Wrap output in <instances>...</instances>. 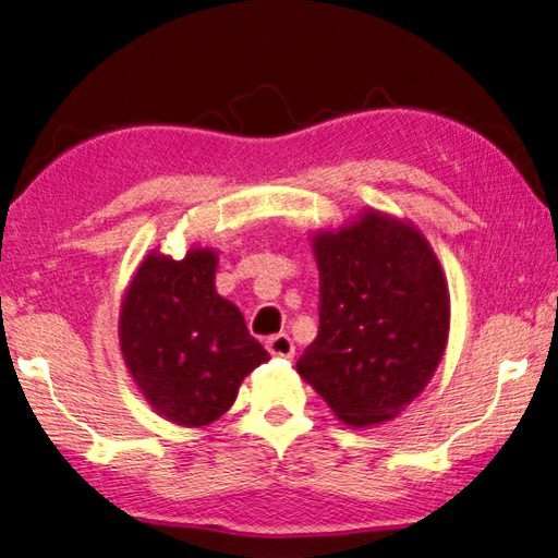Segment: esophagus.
Masks as SVG:
<instances>
[{
	"instance_id": "1",
	"label": "esophagus",
	"mask_w": 558,
	"mask_h": 558,
	"mask_svg": "<svg viewBox=\"0 0 558 558\" xmlns=\"http://www.w3.org/2000/svg\"><path fill=\"white\" fill-rule=\"evenodd\" d=\"M266 347H268V352H270L272 356L290 359L292 354H295V344H292V339H290L286 332H280V335H272V337H268Z\"/></svg>"
}]
</instances>
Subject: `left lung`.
<instances>
[{
    "label": "left lung",
    "mask_w": 558,
    "mask_h": 558,
    "mask_svg": "<svg viewBox=\"0 0 558 558\" xmlns=\"http://www.w3.org/2000/svg\"><path fill=\"white\" fill-rule=\"evenodd\" d=\"M319 329L298 359L349 426L399 415L430 381L450 325L448 286L428 241L379 211L315 239Z\"/></svg>",
    "instance_id": "1"
}]
</instances>
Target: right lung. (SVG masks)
Instances as JSON below:
<instances>
[{
    "mask_svg": "<svg viewBox=\"0 0 558 558\" xmlns=\"http://www.w3.org/2000/svg\"><path fill=\"white\" fill-rule=\"evenodd\" d=\"M214 276V251H189L184 260L153 253L122 302L120 349L132 379L179 426L219 418L245 376L270 359Z\"/></svg>",
    "mask_w": 558,
    "mask_h": 558,
    "instance_id": "right-lung-1",
    "label": "right lung"
}]
</instances>
